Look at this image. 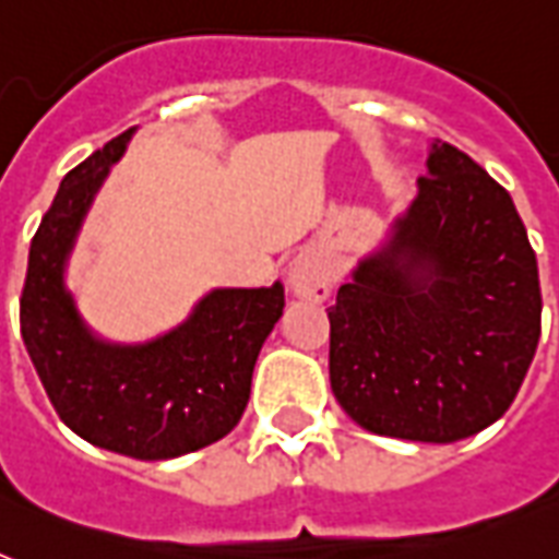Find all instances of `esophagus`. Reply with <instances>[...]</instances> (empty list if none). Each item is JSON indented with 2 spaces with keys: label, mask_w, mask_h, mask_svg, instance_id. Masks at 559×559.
Here are the masks:
<instances>
[{
  "label": "esophagus",
  "mask_w": 559,
  "mask_h": 559,
  "mask_svg": "<svg viewBox=\"0 0 559 559\" xmlns=\"http://www.w3.org/2000/svg\"><path fill=\"white\" fill-rule=\"evenodd\" d=\"M287 284L293 296L310 298V301H324L333 289L331 270L313 254H298L296 261L289 263Z\"/></svg>",
  "instance_id": "34e87169"
}]
</instances>
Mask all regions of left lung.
Wrapping results in <instances>:
<instances>
[{
    "label": "left lung",
    "mask_w": 559,
    "mask_h": 559,
    "mask_svg": "<svg viewBox=\"0 0 559 559\" xmlns=\"http://www.w3.org/2000/svg\"><path fill=\"white\" fill-rule=\"evenodd\" d=\"M539 316L537 254L511 193L438 142L406 214L328 310L331 389L368 432L461 441L511 408Z\"/></svg>",
    "instance_id": "left-lung-1"
}]
</instances>
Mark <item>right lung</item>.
Here are the masks:
<instances>
[{
	"label": "right lung",
	"mask_w": 559,
	"mask_h": 559,
	"mask_svg": "<svg viewBox=\"0 0 559 559\" xmlns=\"http://www.w3.org/2000/svg\"><path fill=\"white\" fill-rule=\"evenodd\" d=\"M127 130L69 170L37 235L20 298L22 342L51 406L100 450L165 461L226 438L249 403L263 342L284 313V287L211 289L174 331L142 345L95 336L66 289V261Z\"/></svg>",
	"instance_id": "1"
}]
</instances>
